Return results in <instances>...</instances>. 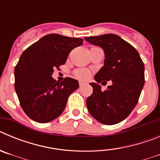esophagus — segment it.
Wrapping results in <instances>:
<instances>
[{
  "label": "esophagus",
  "mask_w": 160,
  "mask_h": 160,
  "mask_svg": "<svg viewBox=\"0 0 160 160\" xmlns=\"http://www.w3.org/2000/svg\"><path fill=\"white\" fill-rule=\"evenodd\" d=\"M85 84H86V83L83 82H79V87H83V86H84Z\"/></svg>",
  "instance_id": "esophagus-1"
}]
</instances>
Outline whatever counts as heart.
<instances>
[{
  "mask_svg": "<svg viewBox=\"0 0 160 160\" xmlns=\"http://www.w3.org/2000/svg\"><path fill=\"white\" fill-rule=\"evenodd\" d=\"M74 75L79 79H87L90 77V71L86 69H78L74 71Z\"/></svg>",
  "mask_w": 160,
  "mask_h": 160,
  "instance_id": "heart-1",
  "label": "heart"
}]
</instances>
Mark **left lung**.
<instances>
[{
    "mask_svg": "<svg viewBox=\"0 0 160 160\" xmlns=\"http://www.w3.org/2000/svg\"><path fill=\"white\" fill-rule=\"evenodd\" d=\"M85 39L102 48L106 57L104 66L94 76L97 82L90 83L93 94L87 98V109L101 123H118L138 102L145 82L144 63L135 48L118 35L108 33ZM105 81H111L112 85L102 92L98 83Z\"/></svg>",
    "mask_w": 160,
    "mask_h": 160,
    "instance_id": "left-lung-1",
    "label": "left lung"
}]
</instances>
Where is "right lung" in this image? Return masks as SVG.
Here are the masks:
<instances>
[{"instance_id": "1", "label": "right lung", "mask_w": 160, "mask_h": 160, "mask_svg": "<svg viewBox=\"0 0 160 160\" xmlns=\"http://www.w3.org/2000/svg\"><path fill=\"white\" fill-rule=\"evenodd\" d=\"M81 38L51 33L32 44L21 55L14 69V87L24 112L35 122L46 123L60 115L78 82L52 78L53 69L64 65L72 49L82 46Z\"/></svg>"}]
</instances>
